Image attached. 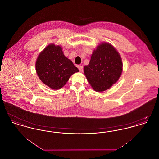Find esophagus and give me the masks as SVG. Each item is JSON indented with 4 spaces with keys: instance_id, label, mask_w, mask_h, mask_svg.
<instances>
[{
    "instance_id": "34e87169",
    "label": "esophagus",
    "mask_w": 159,
    "mask_h": 159,
    "mask_svg": "<svg viewBox=\"0 0 159 159\" xmlns=\"http://www.w3.org/2000/svg\"><path fill=\"white\" fill-rule=\"evenodd\" d=\"M78 68H79V71H80V72H83V67H82V66H78Z\"/></svg>"
}]
</instances>
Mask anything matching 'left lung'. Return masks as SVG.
Here are the masks:
<instances>
[{"label":"left lung","mask_w":159,"mask_h":159,"mask_svg":"<svg viewBox=\"0 0 159 159\" xmlns=\"http://www.w3.org/2000/svg\"><path fill=\"white\" fill-rule=\"evenodd\" d=\"M122 67L119 53L113 46L105 42L93 51L89 64L84 67V73L95 91L102 92L119 80Z\"/></svg>","instance_id":"8db88e82"}]
</instances>
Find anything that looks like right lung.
I'll list each match as a JSON object with an SVG mask.
<instances>
[{"instance_id":"1","label":"right lung","mask_w":159,"mask_h":159,"mask_svg":"<svg viewBox=\"0 0 159 159\" xmlns=\"http://www.w3.org/2000/svg\"><path fill=\"white\" fill-rule=\"evenodd\" d=\"M62 49L60 46L49 45L39 55L36 62V70L40 80L56 90L62 88L73 74L79 72Z\"/></svg>"}]
</instances>
